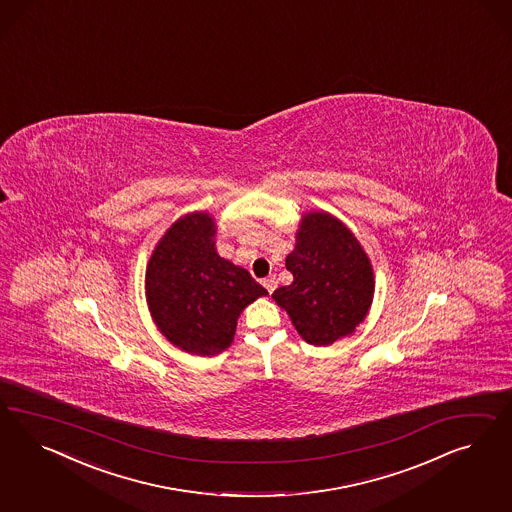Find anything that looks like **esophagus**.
I'll return each instance as SVG.
<instances>
[{"mask_svg": "<svg viewBox=\"0 0 512 512\" xmlns=\"http://www.w3.org/2000/svg\"><path fill=\"white\" fill-rule=\"evenodd\" d=\"M263 285L268 293H274V289L278 287V279H276V276H268V278L263 279Z\"/></svg>", "mask_w": 512, "mask_h": 512, "instance_id": "1", "label": "esophagus"}]
</instances>
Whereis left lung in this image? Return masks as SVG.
<instances>
[{"label":"left lung","mask_w":512,"mask_h":512,"mask_svg":"<svg viewBox=\"0 0 512 512\" xmlns=\"http://www.w3.org/2000/svg\"><path fill=\"white\" fill-rule=\"evenodd\" d=\"M285 266L293 283L272 296L308 343L330 345L364 321L372 306V264L336 217L326 212L304 216Z\"/></svg>","instance_id":"obj_1"}]
</instances>
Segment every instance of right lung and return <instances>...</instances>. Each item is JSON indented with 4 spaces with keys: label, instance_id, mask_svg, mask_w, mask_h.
Returning a JSON list of instances; mask_svg holds the SVG:
<instances>
[{
    "label": "right lung",
    "instance_id": "obj_1",
    "mask_svg": "<svg viewBox=\"0 0 512 512\" xmlns=\"http://www.w3.org/2000/svg\"><path fill=\"white\" fill-rule=\"evenodd\" d=\"M214 236L208 214L182 217L161 238L146 270L155 325L172 345L201 357L227 349L242 310L268 295L246 268L217 255Z\"/></svg>",
    "mask_w": 512,
    "mask_h": 512
}]
</instances>
